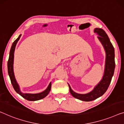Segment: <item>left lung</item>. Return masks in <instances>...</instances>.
Masks as SVG:
<instances>
[{"mask_svg": "<svg viewBox=\"0 0 124 124\" xmlns=\"http://www.w3.org/2000/svg\"><path fill=\"white\" fill-rule=\"evenodd\" d=\"M94 32L98 35V38L106 51L105 68L102 79L91 92L87 94H79L74 92L71 89L69 84H68L71 94L74 97L83 101H93L102 96L106 92L110 84L115 68L114 48L108 36L101 28H95Z\"/></svg>", "mask_w": 124, "mask_h": 124, "instance_id": "1", "label": "left lung"}]
</instances>
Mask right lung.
Masks as SVG:
<instances>
[{"label":"right lung","instance_id":"add662e5","mask_svg":"<svg viewBox=\"0 0 124 124\" xmlns=\"http://www.w3.org/2000/svg\"><path fill=\"white\" fill-rule=\"evenodd\" d=\"M21 36V35L19 36V37L16 39V40L14 41L13 44H12L11 49L10 50L9 53V59L8 61V72L9 76L10 77V81L12 85L14 88V90L17 93H18L19 95L23 97L25 99L28 100V101H37V100H40L42 99L47 96V95L49 94L50 90H51V83L50 82V84L48 85L47 88L43 92L39 93H36V94H31V93H23L20 90V88L18 84L17 83L16 79L14 77V74L13 71V61H14V50H15L16 46L17 45L18 41L19 40L20 37Z\"/></svg>","mask_w":124,"mask_h":124}]
</instances>
